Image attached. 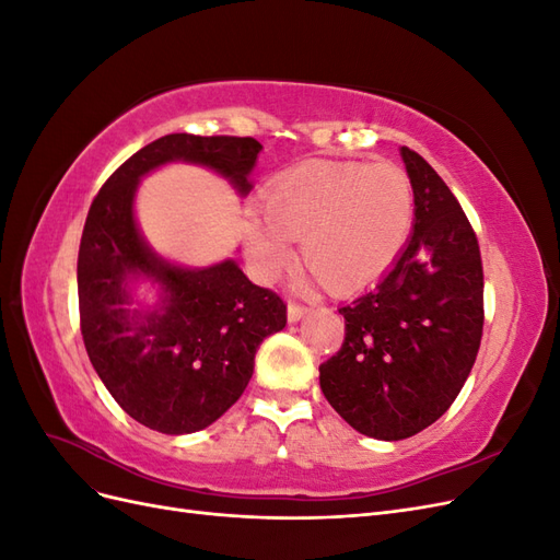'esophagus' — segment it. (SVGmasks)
Segmentation results:
<instances>
[{
	"label": "esophagus",
	"instance_id": "esophagus-1",
	"mask_svg": "<svg viewBox=\"0 0 560 560\" xmlns=\"http://www.w3.org/2000/svg\"><path fill=\"white\" fill-rule=\"evenodd\" d=\"M306 313H308V306H301L296 301H290V306H287V317H290V322H299Z\"/></svg>",
	"mask_w": 560,
	"mask_h": 560
}]
</instances>
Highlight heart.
Masks as SVG:
<instances>
[{"label": "heart", "instance_id": "heart-1", "mask_svg": "<svg viewBox=\"0 0 560 560\" xmlns=\"http://www.w3.org/2000/svg\"><path fill=\"white\" fill-rule=\"evenodd\" d=\"M261 215L252 217L247 254L264 278L294 259L329 290L348 292L376 280L395 261L413 222V186L389 161H311L270 179L261 191Z\"/></svg>", "mask_w": 560, "mask_h": 560}]
</instances>
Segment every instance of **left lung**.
Wrapping results in <instances>:
<instances>
[{"label": "left lung", "instance_id": "left-lung-1", "mask_svg": "<svg viewBox=\"0 0 560 560\" xmlns=\"http://www.w3.org/2000/svg\"><path fill=\"white\" fill-rule=\"evenodd\" d=\"M413 186L409 243L383 280L348 306L343 346L319 387L350 428L399 442L442 418L477 360L483 266L477 233L434 167L401 147Z\"/></svg>", "mask_w": 560, "mask_h": 560}]
</instances>
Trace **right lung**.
Returning <instances> with one entry per match:
<instances>
[{
    "label": "right lung",
    "instance_id": "right-lung-1",
    "mask_svg": "<svg viewBox=\"0 0 560 560\" xmlns=\"http://www.w3.org/2000/svg\"><path fill=\"white\" fill-rule=\"evenodd\" d=\"M259 151L254 138L165 135L118 165L93 198L77 261L83 346L116 404L149 430L191 434L224 416L245 393L264 338L287 325V303L231 259L186 270L156 257L135 226V189L154 167L189 161L247 194ZM135 275L162 284L159 310L129 313Z\"/></svg>",
    "mask_w": 560,
    "mask_h": 560
}]
</instances>
